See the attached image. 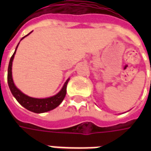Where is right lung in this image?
Here are the masks:
<instances>
[{
    "mask_svg": "<svg viewBox=\"0 0 151 151\" xmlns=\"http://www.w3.org/2000/svg\"><path fill=\"white\" fill-rule=\"evenodd\" d=\"M29 34H27V35H29ZM27 35H26L25 37H27ZM25 37H23L21 40L24 38ZM18 46H19V45H18L16 48H15V51L14 52V54L12 55V56L11 57L9 65H8V83L11 92H12V95L14 96V97L16 99V100L23 107H25L26 109L29 110V111L40 114V113H45L47 112V111H49V110H53V109L57 107L62 103V101L63 100V99L66 96V85H67V83L69 81V79L65 82L61 91L58 94L54 96L49 97V98H45V99H35V98H32V97H29L28 96H27V95L23 94L21 91H19L17 88L15 87V85H14V82H13L12 76V61Z\"/></svg>",
    "mask_w": 151,
    "mask_h": 151,
    "instance_id": "1",
    "label": "right lung"
}]
</instances>
